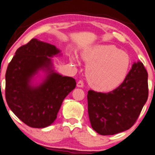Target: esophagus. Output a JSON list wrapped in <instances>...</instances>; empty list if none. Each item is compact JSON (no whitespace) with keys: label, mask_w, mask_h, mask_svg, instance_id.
<instances>
[{"label":"esophagus","mask_w":155,"mask_h":155,"mask_svg":"<svg viewBox=\"0 0 155 155\" xmlns=\"http://www.w3.org/2000/svg\"><path fill=\"white\" fill-rule=\"evenodd\" d=\"M77 87H84V82H83L82 80H80V81L77 83Z\"/></svg>","instance_id":"obj_1"}]
</instances>
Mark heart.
Masks as SVG:
<instances>
[{
  "instance_id": "heart-1",
  "label": "heart",
  "mask_w": 155,
  "mask_h": 155,
  "mask_svg": "<svg viewBox=\"0 0 155 155\" xmlns=\"http://www.w3.org/2000/svg\"><path fill=\"white\" fill-rule=\"evenodd\" d=\"M82 59L87 65L89 84L100 91H110L119 86L131 64L129 55L114 45L89 48L83 51Z\"/></svg>"
}]
</instances>
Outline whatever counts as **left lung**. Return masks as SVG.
Here are the masks:
<instances>
[{
    "mask_svg": "<svg viewBox=\"0 0 155 155\" xmlns=\"http://www.w3.org/2000/svg\"><path fill=\"white\" fill-rule=\"evenodd\" d=\"M146 69L134 62L122 84L107 93L89 90L88 114L92 129L100 135H114L130 129L148 97Z\"/></svg>",
    "mask_w": 155,
    "mask_h": 155,
    "instance_id": "1",
    "label": "left lung"
}]
</instances>
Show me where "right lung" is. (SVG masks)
Returning a JSON list of instances; mask_svg holds the SVG:
<instances>
[{"label":"right lung","instance_id":"obj_1","mask_svg":"<svg viewBox=\"0 0 155 155\" xmlns=\"http://www.w3.org/2000/svg\"><path fill=\"white\" fill-rule=\"evenodd\" d=\"M61 52L53 45L33 38L20 47L5 74V98L15 115L28 126L45 128L57 119L63 101L75 88L74 78L54 70L51 57ZM40 71L42 82L33 84Z\"/></svg>","mask_w":155,"mask_h":155}]
</instances>
